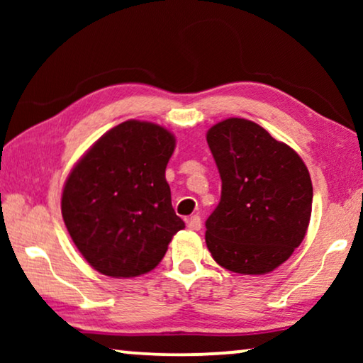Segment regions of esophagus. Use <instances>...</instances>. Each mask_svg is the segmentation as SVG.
<instances>
[{"label":"esophagus","instance_id":"esophagus-1","mask_svg":"<svg viewBox=\"0 0 363 363\" xmlns=\"http://www.w3.org/2000/svg\"><path fill=\"white\" fill-rule=\"evenodd\" d=\"M186 223H188V228H190V230H193V231L201 230V218L198 215L188 218Z\"/></svg>","mask_w":363,"mask_h":363}]
</instances>
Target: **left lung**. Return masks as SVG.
Returning <instances> with one entry per match:
<instances>
[{
  "instance_id": "obj_1",
  "label": "left lung",
  "mask_w": 363,
  "mask_h": 363,
  "mask_svg": "<svg viewBox=\"0 0 363 363\" xmlns=\"http://www.w3.org/2000/svg\"><path fill=\"white\" fill-rule=\"evenodd\" d=\"M221 177V200L205 223L213 259L238 274H266L304 240L312 182L302 158L246 118L206 133Z\"/></svg>"
}]
</instances>
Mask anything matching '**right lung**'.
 Returning <instances> with one entry per match:
<instances>
[{
	"instance_id": "add662e5",
	"label": "right lung",
	"mask_w": 363,
	"mask_h": 363,
	"mask_svg": "<svg viewBox=\"0 0 363 363\" xmlns=\"http://www.w3.org/2000/svg\"><path fill=\"white\" fill-rule=\"evenodd\" d=\"M175 137L127 121L99 138L67 177L61 210L74 245L111 277L152 271L185 223L172 206L165 168Z\"/></svg>"
}]
</instances>
